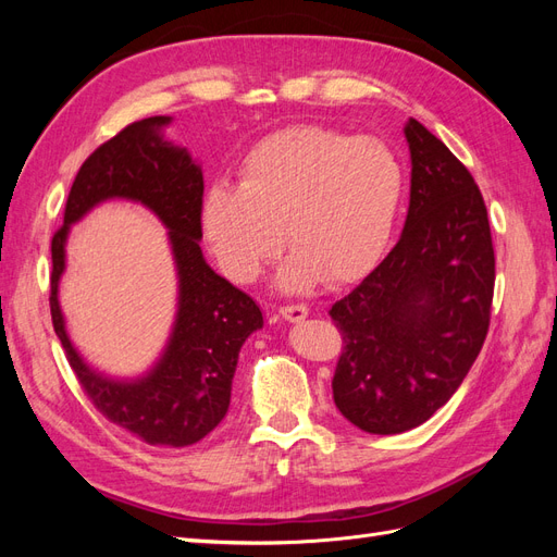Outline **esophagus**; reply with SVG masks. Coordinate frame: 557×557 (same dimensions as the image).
I'll list each match as a JSON object with an SVG mask.
<instances>
[{
  "instance_id": "obj_1",
  "label": "esophagus",
  "mask_w": 557,
  "mask_h": 557,
  "mask_svg": "<svg viewBox=\"0 0 557 557\" xmlns=\"http://www.w3.org/2000/svg\"><path fill=\"white\" fill-rule=\"evenodd\" d=\"M278 313H281L285 320H290V323H301V320H305V318L309 315V307H305V305L281 307V309H278Z\"/></svg>"
}]
</instances>
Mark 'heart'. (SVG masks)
Masks as SVG:
<instances>
[{
    "label": "heart",
    "mask_w": 557,
    "mask_h": 557,
    "mask_svg": "<svg viewBox=\"0 0 557 557\" xmlns=\"http://www.w3.org/2000/svg\"><path fill=\"white\" fill-rule=\"evenodd\" d=\"M404 166L383 141L295 125L252 146L239 183H213L199 207L205 239L223 274L252 283L285 244L276 274L288 295L356 281L391 242Z\"/></svg>",
    "instance_id": "b5f03b06"
}]
</instances>
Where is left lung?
I'll use <instances>...</instances> for the list:
<instances>
[{
	"mask_svg": "<svg viewBox=\"0 0 557 557\" xmlns=\"http://www.w3.org/2000/svg\"><path fill=\"white\" fill-rule=\"evenodd\" d=\"M411 197L401 237L330 315L342 330L332 395L369 434L423 425L458 391L491 325L495 250L479 185L409 117Z\"/></svg>",
	"mask_w": 557,
	"mask_h": 557,
	"instance_id": "left-lung-1",
	"label": "left lung"
}]
</instances>
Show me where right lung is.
I'll use <instances>...</instances> for the list:
<instances>
[{"label":"right lung","instance_id":"add662e5","mask_svg":"<svg viewBox=\"0 0 557 557\" xmlns=\"http://www.w3.org/2000/svg\"><path fill=\"white\" fill-rule=\"evenodd\" d=\"M172 115L127 125L83 162L66 197L64 225L55 232L50 315L83 391L111 423L150 446L197 444L230 409L239 350L264 320L246 293L218 276L199 248V207L205 176L188 148L164 137ZM111 198L141 203L168 230L177 269L175 325L148 373L117 380L99 373L73 346L59 307L71 225Z\"/></svg>","mask_w":557,"mask_h":557}]
</instances>
